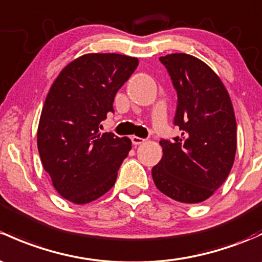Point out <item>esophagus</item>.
Segmentation results:
<instances>
[{
  "mask_svg": "<svg viewBox=\"0 0 262 262\" xmlns=\"http://www.w3.org/2000/svg\"><path fill=\"white\" fill-rule=\"evenodd\" d=\"M132 143H133L134 145H139V144H143V143L145 142V139H143V138H139V137H137V136H133L132 137Z\"/></svg>",
  "mask_w": 262,
  "mask_h": 262,
  "instance_id": "1",
  "label": "esophagus"
}]
</instances>
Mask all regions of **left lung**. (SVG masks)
Returning a JSON list of instances; mask_svg holds the SVG:
<instances>
[{"label":"left lung","instance_id":"obj_1","mask_svg":"<svg viewBox=\"0 0 262 262\" xmlns=\"http://www.w3.org/2000/svg\"><path fill=\"white\" fill-rule=\"evenodd\" d=\"M167 68L178 104L173 142L162 139L163 156L152 168L157 188L182 203H200L222 186L233 166L237 125L227 89L202 60L176 52L159 57Z\"/></svg>","mask_w":262,"mask_h":262}]
</instances>
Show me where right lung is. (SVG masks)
Instances as JSON below:
<instances>
[{
  "label": "right lung",
  "mask_w": 262,
  "mask_h": 262,
  "mask_svg": "<svg viewBox=\"0 0 262 262\" xmlns=\"http://www.w3.org/2000/svg\"><path fill=\"white\" fill-rule=\"evenodd\" d=\"M122 54H85L52 82L41 112L37 148L57 193L76 205L101 197L114 186L130 139L100 133L118 90L138 66Z\"/></svg>",
  "instance_id": "right-lung-1"
}]
</instances>
